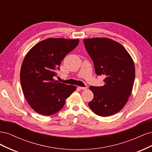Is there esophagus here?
I'll return each instance as SVG.
<instances>
[{
    "label": "esophagus",
    "mask_w": 152,
    "mask_h": 152,
    "mask_svg": "<svg viewBox=\"0 0 152 152\" xmlns=\"http://www.w3.org/2000/svg\"><path fill=\"white\" fill-rule=\"evenodd\" d=\"M79 89L81 90H86L87 89V87H79Z\"/></svg>",
    "instance_id": "34e87169"
}]
</instances>
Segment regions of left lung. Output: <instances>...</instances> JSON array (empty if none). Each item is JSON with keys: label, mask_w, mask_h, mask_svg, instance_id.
Wrapping results in <instances>:
<instances>
[{"label": "left lung", "mask_w": 152, "mask_h": 152, "mask_svg": "<svg viewBox=\"0 0 152 152\" xmlns=\"http://www.w3.org/2000/svg\"><path fill=\"white\" fill-rule=\"evenodd\" d=\"M84 42L96 73L105 77L103 86H90L94 98L88 105L99 116L112 115L124 107L131 94L135 78L134 61L127 50L112 39L96 37L84 39Z\"/></svg>", "instance_id": "left-lung-1"}]
</instances>
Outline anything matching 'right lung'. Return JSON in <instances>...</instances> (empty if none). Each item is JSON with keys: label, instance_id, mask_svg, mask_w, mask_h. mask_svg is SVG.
Returning a JSON list of instances; mask_svg holds the SVG:
<instances>
[{"label": "right lung", "instance_id": "right-lung-1", "mask_svg": "<svg viewBox=\"0 0 152 152\" xmlns=\"http://www.w3.org/2000/svg\"><path fill=\"white\" fill-rule=\"evenodd\" d=\"M79 43V39L49 38L35 45L26 54L20 71L21 85L27 102L37 113L45 116L57 113L75 91L76 86L54 78L61 61Z\"/></svg>", "mask_w": 152, "mask_h": 152}]
</instances>
